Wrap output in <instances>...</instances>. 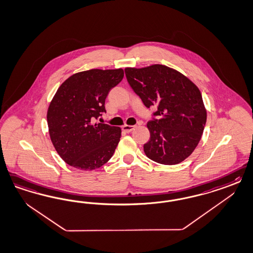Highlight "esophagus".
Here are the masks:
<instances>
[{
	"label": "esophagus",
	"instance_id": "1",
	"mask_svg": "<svg viewBox=\"0 0 253 253\" xmlns=\"http://www.w3.org/2000/svg\"><path fill=\"white\" fill-rule=\"evenodd\" d=\"M136 126H129V125H125V126H123L122 129L125 131V132H126V133H129L131 131L133 130L134 128H135Z\"/></svg>",
	"mask_w": 253,
	"mask_h": 253
}]
</instances>
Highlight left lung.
Segmentation results:
<instances>
[{"label": "left lung", "instance_id": "left-lung-1", "mask_svg": "<svg viewBox=\"0 0 253 253\" xmlns=\"http://www.w3.org/2000/svg\"><path fill=\"white\" fill-rule=\"evenodd\" d=\"M127 82L158 119L147 123L150 139L143 145L151 160L176 165L185 160L202 137L207 111L201 93L186 76L168 66L126 68Z\"/></svg>", "mask_w": 253, "mask_h": 253}]
</instances>
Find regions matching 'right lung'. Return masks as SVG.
<instances>
[{"instance_id":"1","label":"right lung","mask_w":253,"mask_h":253,"mask_svg":"<svg viewBox=\"0 0 253 253\" xmlns=\"http://www.w3.org/2000/svg\"><path fill=\"white\" fill-rule=\"evenodd\" d=\"M123 77V69H92L70 76L58 87L49 104L47 124L51 141L68 165L93 170L114 155L121 128L94 121L106 113L107 96Z\"/></svg>"}]
</instances>
